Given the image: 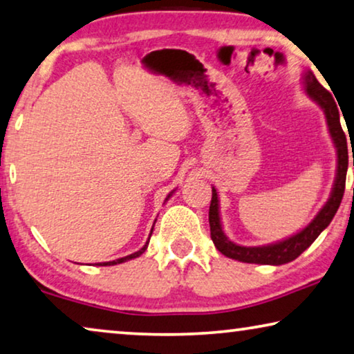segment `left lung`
<instances>
[{"mask_svg":"<svg viewBox=\"0 0 354 354\" xmlns=\"http://www.w3.org/2000/svg\"><path fill=\"white\" fill-rule=\"evenodd\" d=\"M302 79L305 93H307L315 103H318L321 109L324 111L330 138L334 141V146L337 149V175L330 197L328 202H326L324 207L319 209V213L315 216L312 223H310L305 229L297 232L295 235L289 236V239L266 246H240L234 243V241H230L224 234L219 218L218 192H216V189L213 187V197H211L208 214L211 240H213L214 246L218 248V251L223 252L224 256L230 257V259L248 263H266V266H281V263H288L297 259V257L302 254L316 239H318L321 232L330 224L332 218H334L337 209L340 207L342 198H344L348 170V146L345 131L340 125L339 106H337L335 100L330 95V92H328L323 86H321L312 71H305Z\"/></svg>","mask_w":354,"mask_h":354,"instance_id":"8db88e82","label":"left lung"}]
</instances>
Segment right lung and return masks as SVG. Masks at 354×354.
I'll return each mask as SVG.
<instances>
[{"instance_id": "right-lung-1", "label": "right lung", "mask_w": 354, "mask_h": 354, "mask_svg": "<svg viewBox=\"0 0 354 354\" xmlns=\"http://www.w3.org/2000/svg\"><path fill=\"white\" fill-rule=\"evenodd\" d=\"M173 194V192H171ZM171 194H168V197L165 198V200H168L171 197ZM151 235H152V229H151ZM151 239V236H149ZM149 239H147V241H146V245L141 248L140 251H136V252H133V254H130V256H125V257H120V259H115V261H109V262H100V263H97V266H115V263H122V262H125V261H130V259H135V257H138V256H141L143 254V252L146 251V248H147V245H149Z\"/></svg>"}]
</instances>
